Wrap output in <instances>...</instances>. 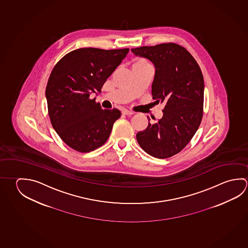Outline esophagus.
<instances>
[{
	"mask_svg": "<svg viewBox=\"0 0 248 248\" xmlns=\"http://www.w3.org/2000/svg\"><path fill=\"white\" fill-rule=\"evenodd\" d=\"M122 113L124 114V115H132V114H134L131 110H128V109H123Z\"/></svg>",
	"mask_w": 248,
	"mask_h": 248,
	"instance_id": "esophagus-1",
	"label": "esophagus"
}]
</instances>
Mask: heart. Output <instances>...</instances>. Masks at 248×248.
<instances>
[{"mask_svg":"<svg viewBox=\"0 0 248 248\" xmlns=\"http://www.w3.org/2000/svg\"><path fill=\"white\" fill-rule=\"evenodd\" d=\"M148 64H150V63H149L146 60H144V59H139V60H137V61L135 62L132 67H134V66L148 65Z\"/></svg>","mask_w":248,"mask_h":248,"instance_id":"b5f03b06","label":"heart"}]
</instances>
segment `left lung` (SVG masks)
Segmentation results:
<instances>
[{
	"instance_id": "8db88e82",
	"label": "left lung",
	"mask_w": 248,
	"mask_h": 248,
	"mask_svg": "<svg viewBox=\"0 0 248 248\" xmlns=\"http://www.w3.org/2000/svg\"><path fill=\"white\" fill-rule=\"evenodd\" d=\"M135 56L146 58L155 67L152 94L155 103H164L163 117L137 134L143 151L156 158L181 152L199 129L203 117L204 78L200 66L186 48L162 44L131 48Z\"/></svg>"
}]
</instances>
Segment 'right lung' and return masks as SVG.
I'll return each instance as SVG.
<instances>
[{"instance_id": "1", "label": "right lung", "mask_w": 248, "mask_h": 248, "mask_svg": "<svg viewBox=\"0 0 248 248\" xmlns=\"http://www.w3.org/2000/svg\"><path fill=\"white\" fill-rule=\"evenodd\" d=\"M128 52L129 48H78L54 67L45 92L48 116L53 128L70 148L90 152L109 139L121 112L102 109L91 96L100 93Z\"/></svg>"}]
</instances>
